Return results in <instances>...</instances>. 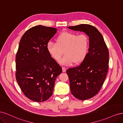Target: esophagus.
<instances>
[{
    "label": "esophagus",
    "mask_w": 123,
    "mask_h": 123,
    "mask_svg": "<svg viewBox=\"0 0 123 123\" xmlns=\"http://www.w3.org/2000/svg\"><path fill=\"white\" fill-rule=\"evenodd\" d=\"M62 72H65L66 71V68L65 67H62Z\"/></svg>",
    "instance_id": "obj_1"
}]
</instances>
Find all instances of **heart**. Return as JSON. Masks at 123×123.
<instances>
[{
  "label": "heart",
  "mask_w": 123,
  "mask_h": 123,
  "mask_svg": "<svg viewBox=\"0 0 123 123\" xmlns=\"http://www.w3.org/2000/svg\"><path fill=\"white\" fill-rule=\"evenodd\" d=\"M89 47L88 36L85 34H78L72 32H64L56 38V43H48V53L54 60L59 62L64 53L65 55L60 62L63 65L72 63L79 64L86 57Z\"/></svg>",
  "instance_id": "1"
}]
</instances>
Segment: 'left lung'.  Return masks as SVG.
<instances>
[{"instance_id": "1", "label": "left lung", "mask_w": 123, "mask_h": 123, "mask_svg": "<svg viewBox=\"0 0 123 123\" xmlns=\"http://www.w3.org/2000/svg\"><path fill=\"white\" fill-rule=\"evenodd\" d=\"M68 28L85 32L89 37L86 56L77 67L67 70L71 92L76 98L84 100L99 92L108 71L109 51L103 35L94 26L81 24Z\"/></svg>"}]
</instances>
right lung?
Segmentation results:
<instances>
[{"mask_svg":"<svg viewBox=\"0 0 123 123\" xmlns=\"http://www.w3.org/2000/svg\"><path fill=\"white\" fill-rule=\"evenodd\" d=\"M57 29L33 27L22 36L16 55V79L24 95L43 102L52 95L55 81L62 68L48 53V42Z\"/></svg>","mask_w":123,"mask_h":123,"instance_id":"obj_1","label":"right lung"}]
</instances>
